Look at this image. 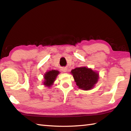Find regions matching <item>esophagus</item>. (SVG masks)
Returning a JSON list of instances; mask_svg holds the SVG:
<instances>
[{"mask_svg": "<svg viewBox=\"0 0 131 131\" xmlns=\"http://www.w3.org/2000/svg\"><path fill=\"white\" fill-rule=\"evenodd\" d=\"M62 71H63V72H68V69H67V68H62Z\"/></svg>", "mask_w": 131, "mask_h": 131, "instance_id": "1", "label": "esophagus"}]
</instances>
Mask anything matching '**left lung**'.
Returning <instances> with one entry per match:
<instances>
[{"instance_id": "left-lung-1", "label": "left lung", "mask_w": 131, "mask_h": 131, "mask_svg": "<svg viewBox=\"0 0 131 131\" xmlns=\"http://www.w3.org/2000/svg\"><path fill=\"white\" fill-rule=\"evenodd\" d=\"M70 73L73 76L78 88L84 91L92 90L99 78L98 73L85 66L72 69Z\"/></svg>"}]
</instances>
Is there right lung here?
Returning <instances> with one entry per match:
<instances>
[{"mask_svg": "<svg viewBox=\"0 0 131 131\" xmlns=\"http://www.w3.org/2000/svg\"><path fill=\"white\" fill-rule=\"evenodd\" d=\"M59 73H60V72L57 70H51L46 72L45 74H44V80L43 82V85L45 87H51L54 84L58 75Z\"/></svg>", "mask_w": 131, "mask_h": 131, "instance_id": "obj_1", "label": "right lung"}]
</instances>
